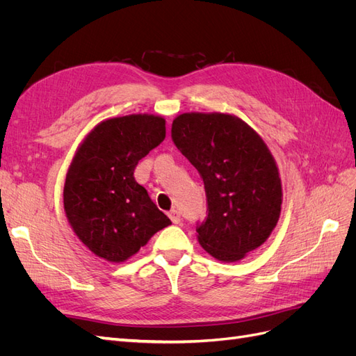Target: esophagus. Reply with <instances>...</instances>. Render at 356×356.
<instances>
[{
  "label": "esophagus",
  "instance_id": "obj_1",
  "mask_svg": "<svg viewBox=\"0 0 356 356\" xmlns=\"http://www.w3.org/2000/svg\"><path fill=\"white\" fill-rule=\"evenodd\" d=\"M169 218H170V221L174 222V224H179L181 222V215H179V212L177 209H172L169 212Z\"/></svg>",
  "mask_w": 356,
  "mask_h": 356
}]
</instances>
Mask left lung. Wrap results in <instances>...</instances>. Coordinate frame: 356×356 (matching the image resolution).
<instances>
[{
  "label": "left lung",
  "mask_w": 356,
  "mask_h": 356,
  "mask_svg": "<svg viewBox=\"0 0 356 356\" xmlns=\"http://www.w3.org/2000/svg\"><path fill=\"white\" fill-rule=\"evenodd\" d=\"M172 139L207 191L200 246L220 261L242 260L268 239L281 217L282 182L270 149L242 118L224 113L179 114Z\"/></svg>",
  "instance_id": "obj_1"
}]
</instances>
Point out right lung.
Segmentation results:
<instances>
[{
    "mask_svg": "<svg viewBox=\"0 0 356 356\" xmlns=\"http://www.w3.org/2000/svg\"><path fill=\"white\" fill-rule=\"evenodd\" d=\"M166 136L163 117L106 118L86 135L63 186V209L77 238L99 258L123 263L170 220L135 181L138 161Z\"/></svg>",
    "mask_w": 356,
    "mask_h": 356,
    "instance_id": "right-lung-1",
    "label": "right lung"
}]
</instances>
